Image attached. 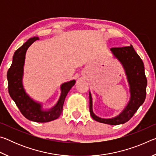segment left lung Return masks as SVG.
Masks as SVG:
<instances>
[{
    "label": "left lung",
    "mask_w": 156,
    "mask_h": 156,
    "mask_svg": "<svg viewBox=\"0 0 156 156\" xmlns=\"http://www.w3.org/2000/svg\"><path fill=\"white\" fill-rule=\"evenodd\" d=\"M110 50L125 70L129 85L130 99L119 115L112 118H102L97 116L93 112L92 97L89 91V112L92 118L98 122L118 125L130 120L138 108L143 104L146 98L147 80L145 76L144 63L131 44L128 47L111 48Z\"/></svg>",
    "instance_id": "left-lung-1"
}]
</instances>
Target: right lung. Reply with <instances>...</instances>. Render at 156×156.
Returning <instances> with one entry per match:
<instances>
[{
    "label": "right lung",
    "mask_w": 156,
    "mask_h": 156,
    "mask_svg": "<svg viewBox=\"0 0 156 156\" xmlns=\"http://www.w3.org/2000/svg\"><path fill=\"white\" fill-rule=\"evenodd\" d=\"M37 40H39L37 36L30 38L15 51L12 64L7 74L8 91L21 113L27 119L36 122H47L57 119L61 115L65 98L76 80L66 82L60 85L61 94L58 100L54 107L48 109H44L42 103L35 101L26 93L23 83L25 55L27 49Z\"/></svg>",
    "instance_id": "right-lung-1"
}]
</instances>
